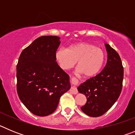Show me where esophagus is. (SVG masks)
<instances>
[{"label":"esophagus","instance_id":"1","mask_svg":"<svg viewBox=\"0 0 135 135\" xmlns=\"http://www.w3.org/2000/svg\"><path fill=\"white\" fill-rule=\"evenodd\" d=\"M74 78V76H70V79H73ZM70 92L71 93V94H74V95H76V94L78 93V89H76V87L74 86H72L71 87V89H70Z\"/></svg>","mask_w":135,"mask_h":135}]
</instances>
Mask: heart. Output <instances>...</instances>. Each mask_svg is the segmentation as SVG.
Listing matches in <instances>:
<instances>
[{
    "instance_id": "1",
    "label": "heart",
    "mask_w": 135,
    "mask_h": 135,
    "mask_svg": "<svg viewBox=\"0 0 135 135\" xmlns=\"http://www.w3.org/2000/svg\"><path fill=\"white\" fill-rule=\"evenodd\" d=\"M55 57L63 70L71 68L77 61V68L85 77H91L99 72L104 65L105 55L103 51L93 44L80 42L68 49H60Z\"/></svg>"
}]
</instances>
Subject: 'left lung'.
I'll list each match as a JSON object with an SVG mask.
<instances>
[{"label":"left lung","instance_id":"8db88e82","mask_svg":"<svg viewBox=\"0 0 135 135\" xmlns=\"http://www.w3.org/2000/svg\"><path fill=\"white\" fill-rule=\"evenodd\" d=\"M105 46L108 61L103 70L78 87L79 93L87 99L81 109L91 117L101 116L108 112L118 99L122 89L124 68L120 57L108 44Z\"/></svg>","mask_w":135,"mask_h":135}]
</instances>
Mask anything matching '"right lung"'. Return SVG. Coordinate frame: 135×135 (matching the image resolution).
<instances>
[{"mask_svg": "<svg viewBox=\"0 0 135 135\" xmlns=\"http://www.w3.org/2000/svg\"><path fill=\"white\" fill-rule=\"evenodd\" d=\"M59 37L43 36L23 50L17 65V92L32 114L46 116L55 111L59 99L70 89L68 74L56 61Z\"/></svg>", "mask_w": 135, "mask_h": 135, "instance_id": "1", "label": "right lung"}]
</instances>
